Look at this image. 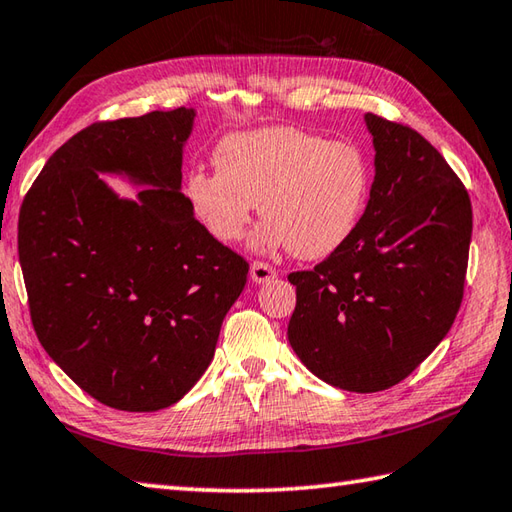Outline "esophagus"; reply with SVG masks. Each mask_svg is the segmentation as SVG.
Returning a JSON list of instances; mask_svg holds the SVG:
<instances>
[{"instance_id": "esophagus-1", "label": "esophagus", "mask_w": 512, "mask_h": 512, "mask_svg": "<svg viewBox=\"0 0 512 512\" xmlns=\"http://www.w3.org/2000/svg\"><path fill=\"white\" fill-rule=\"evenodd\" d=\"M277 277V270L268 264L262 262H253L250 264V279H253L255 284H268L270 279Z\"/></svg>"}]
</instances>
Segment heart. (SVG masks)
Listing matches in <instances>:
<instances>
[{"instance_id":"b5f03b06","label":"heart","mask_w":512,"mask_h":512,"mask_svg":"<svg viewBox=\"0 0 512 512\" xmlns=\"http://www.w3.org/2000/svg\"><path fill=\"white\" fill-rule=\"evenodd\" d=\"M215 168L186 177V202L217 242L246 235L259 202L266 219L250 244L257 253L288 248L299 259H322L355 233L370 195V164L350 142L295 126L228 135L215 148Z\"/></svg>"}]
</instances>
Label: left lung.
<instances>
[{"label":"left lung","mask_w":512,"mask_h":512,"mask_svg":"<svg viewBox=\"0 0 512 512\" xmlns=\"http://www.w3.org/2000/svg\"><path fill=\"white\" fill-rule=\"evenodd\" d=\"M364 122L375 148L364 215L322 264L288 275L290 346L310 373L350 393L399 384L446 337L473 233L466 188L437 148L373 113Z\"/></svg>","instance_id":"1"}]
</instances>
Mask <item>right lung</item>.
Wrapping results in <instances>:
<instances>
[{"label": "right lung", "mask_w": 512, "mask_h": 512, "mask_svg": "<svg viewBox=\"0 0 512 512\" xmlns=\"http://www.w3.org/2000/svg\"><path fill=\"white\" fill-rule=\"evenodd\" d=\"M195 108L93 124L55 150L19 210V264L50 359L110 408L179 402L213 362L248 264L182 193ZM139 187L115 194L101 177Z\"/></svg>", "instance_id": "add662e5"}]
</instances>
